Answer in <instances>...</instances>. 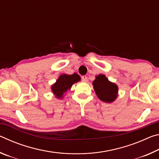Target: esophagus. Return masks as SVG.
<instances>
[{"mask_svg":"<svg viewBox=\"0 0 159 159\" xmlns=\"http://www.w3.org/2000/svg\"><path fill=\"white\" fill-rule=\"evenodd\" d=\"M81 79H82V81H83V82H87L88 81V77L86 76H83L81 77Z\"/></svg>","mask_w":159,"mask_h":159,"instance_id":"obj_1","label":"esophagus"}]
</instances>
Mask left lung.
I'll use <instances>...</instances> for the list:
<instances>
[{"label": "left lung", "mask_w": 159, "mask_h": 159, "mask_svg": "<svg viewBox=\"0 0 159 159\" xmlns=\"http://www.w3.org/2000/svg\"><path fill=\"white\" fill-rule=\"evenodd\" d=\"M93 85L96 95L100 100L111 103L116 99L118 95V85L109 81L105 75L99 74L96 76Z\"/></svg>", "instance_id": "8db88e82"}]
</instances>
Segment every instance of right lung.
Wrapping results in <instances>:
<instances>
[{"label":"right lung","instance_id":"right-lung-1","mask_svg":"<svg viewBox=\"0 0 159 159\" xmlns=\"http://www.w3.org/2000/svg\"><path fill=\"white\" fill-rule=\"evenodd\" d=\"M80 80V77L76 73L71 75L61 74L56 82L51 85V90L56 98L62 99L67 91L71 90L73 84Z\"/></svg>","mask_w":159,"mask_h":159}]
</instances>
